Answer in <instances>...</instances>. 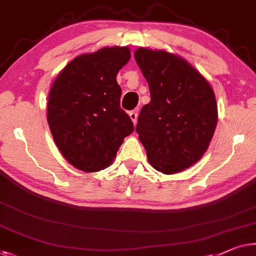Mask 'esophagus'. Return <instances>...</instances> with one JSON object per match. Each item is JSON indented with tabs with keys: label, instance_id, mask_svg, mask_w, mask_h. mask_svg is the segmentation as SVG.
Here are the masks:
<instances>
[{
	"label": "esophagus",
	"instance_id": "1",
	"mask_svg": "<svg viewBox=\"0 0 256 256\" xmlns=\"http://www.w3.org/2000/svg\"><path fill=\"white\" fill-rule=\"evenodd\" d=\"M129 116H130L132 124H136V122H137V112H136V110H132V112L129 113Z\"/></svg>",
	"mask_w": 256,
	"mask_h": 256
}]
</instances>
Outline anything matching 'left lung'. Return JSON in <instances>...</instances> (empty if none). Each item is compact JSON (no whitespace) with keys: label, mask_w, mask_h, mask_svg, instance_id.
<instances>
[{"label":"left lung","mask_w":256,"mask_h":256,"mask_svg":"<svg viewBox=\"0 0 256 256\" xmlns=\"http://www.w3.org/2000/svg\"><path fill=\"white\" fill-rule=\"evenodd\" d=\"M135 60L150 88L136 132L154 168L173 174L190 168L208 149L217 126L208 80L178 55L140 47Z\"/></svg>","instance_id":"1"}]
</instances>
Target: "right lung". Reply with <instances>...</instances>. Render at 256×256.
I'll return each mask as SVG.
<instances>
[{
  "mask_svg": "<svg viewBox=\"0 0 256 256\" xmlns=\"http://www.w3.org/2000/svg\"><path fill=\"white\" fill-rule=\"evenodd\" d=\"M128 47H104L74 58L58 74L48 96L47 121L54 142L72 166L98 172L112 164L134 124L120 107L119 70Z\"/></svg>",
  "mask_w": 256,
  "mask_h": 256,
  "instance_id": "1",
  "label": "right lung"
}]
</instances>
